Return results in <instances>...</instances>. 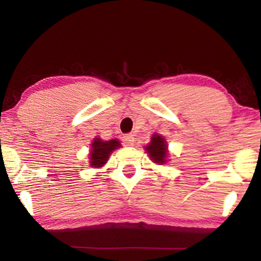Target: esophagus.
<instances>
[{
	"label": "esophagus",
	"mask_w": 261,
	"mask_h": 261,
	"mask_svg": "<svg viewBox=\"0 0 261 261\" xmlns=\"http://www.w3.org/2000/svg\"><path fill=\"white\" fill-rule=\"evenodd\" d=\"M123 144H124V146H134L135 144V138L132 135H126L123 137Z\"/></svg>",
	"instance_id": "esophagus-1"
}]
</instances>
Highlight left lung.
<instances>
[{
    "instance_id": "left-lung-1",
    "label": "left lung",
    "mask_w": 261,
    "mask_h": 261,
    "mask_svg": "<svg viewBox=\"0 0 261 261\" xmlns=\"http://www.w3.org/2000/svg\"><path fill=\"white\" fill-rule=\"evenodd\" d=\"M145 151L152 162L156 165H166L168 162V144L161 135L154 134L151 137V141L145 146Z\"/></svg>"
}]
</instances>
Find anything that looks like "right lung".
I'll list each match as a JSON object with an SVG mask.
<instances>
[{"instance_id":"1","label":"right lung","mask_w":261,"mask_h":261,"mask_svg":"<svg viewBox=\"0 0 261 261\" xmlns=\"http://www.w3.org/2000/svg\"><path fill=\"white\" fill-rule=\"evenodd\" d=\"M122 146L118 139L102 140L100 137H95L91 143L90 148V167L92 168H101L107 163L108 159L115 149Z\"/></svg>"}]
</instances>
